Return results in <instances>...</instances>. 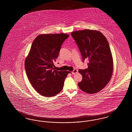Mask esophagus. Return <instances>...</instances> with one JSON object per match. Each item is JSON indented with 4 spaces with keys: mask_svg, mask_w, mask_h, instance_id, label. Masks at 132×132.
<instances>
[{
    "mask_svg": "<svg viewBox=\"0 0 132 132\" xmlns=\"http://www.w3.org/2000/svg\"><path fill=\"white\" fill-rule=\"evenodd\" d=\"M78 72V70L77 69H74L72 72V73L73 74H75L76 73H77Z\"/></svg>",
    "mask_w": 132,
    "mask_h": 132,
    "instance_id": "esophagus-1",
    "label": "esophagus"
}]
</instances>
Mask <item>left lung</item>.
<instances>
[{"label": "left lung", "mask_w": 132, "mask_h": 132, "mask_svg": "<svg viewBox=\"0 0 132 132\" xmlns=\"http://www.w3.org/2000/svg\"><path fill=\"white\" fill-rule=\"evenodd\" d=\"M82 54V60L89 62L85 70H79L82 77L78 86L83 92L89 94L97 93L110 81L113 72V60L106 38L101 31L84 30L72 31Z\"/></svg>", "instance_id": "left-lung-1"}]
</instances>
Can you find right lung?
<instances>
[{"label": "right lung", "instance_id": "obj_1", "mask_svg": "<svg viewBox=\"0 0 132 132\" xmlns=\"http://www.w3.org/2000/svg\"><path fill=\"white\" fill-rule=\"evenodd\" d=\"M69 36L64 33L39 35L34 40L26 58L28 78L33 88L43 96L51 97L59 93L65 78L71 73L53 68L61 45Z\"/></svg>", "mask_w": 132, "mask_h": 132}]
</instances>
